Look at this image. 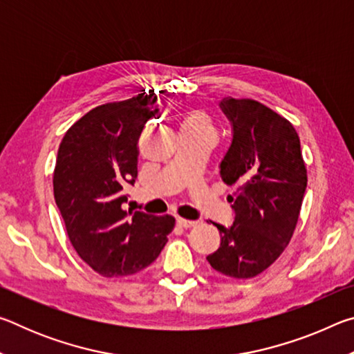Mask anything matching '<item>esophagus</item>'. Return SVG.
Masks as SVG:
<instances>
[{"mask_svg": "<svg viewBox=\"0 0 354 354\" xmlns=\"http://www.w3.org/2000/svg\"><path fill=\"white\" fill-rule=\"evenodd\" d=\"M176 223L181 226V227H192V226H196V221L195 220H185V218H181L178 217L176 218Z\"/></svg>", "mask_w": 354, "mask_h": 354, "instance_id": "1", "label": "esophagus"}]
</instances>
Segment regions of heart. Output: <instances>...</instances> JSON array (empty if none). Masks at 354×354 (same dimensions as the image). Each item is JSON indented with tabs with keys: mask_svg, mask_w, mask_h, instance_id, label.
<instances>
[{
	"mask_svg": "<svg viewBox=\"0 0 354 354\" xmlns=\"http://www.w3.org/2000/svg\"><path fill=\"white\" fill-rule=\"evenodd\" d=\"M181 129H195V131H212L211 120L203 111L192 109L185 113L183 122H181Z\"/></svg>",
	"mask_w": 354,
	"mask_h": 354,
	"instance_id": "obj_1",
	"label": "heart"
}]
</instances>
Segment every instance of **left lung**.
<instances>
[{"mask_svg":"<svg viewBox=\"0 0 354 354\" xmlns=\"http://www.w3.org/2000/svg\"><path fill=\"white\" fill-rule=\"evenodd\" d=\"M232 139L220 176L236 185L234 221L220 223V247L206 259L214 270L245 279L262 273L283 253L295 230L308 175L295 128L254 100L220 101Z\"/></svg>","mask_w":354,"mask_h":354,"instance_id":"1","label":"left lung"}]
</instances>
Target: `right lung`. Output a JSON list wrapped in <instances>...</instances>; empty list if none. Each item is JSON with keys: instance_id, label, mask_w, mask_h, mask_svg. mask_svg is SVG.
Instances as JSON below:
<instances>
[{"instance_id": "obj_1", "label": "right lung", "mask_w": 354, "mask_h": 354, "mask_svg": "<svg viewBox=\"0 0 354 354\" xmlns=\"http://www.w3.org/2000/svg\"><path fill=\"white\" fill-rule=\"evenodd\" d=\"M154 91L87 112L59 145L53 187L71 245L106 278L147 268L165 247L175 218L124 211L127 184L137 179V142L158 115Z\"/></svg>"}]
</instances>
